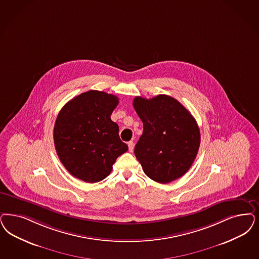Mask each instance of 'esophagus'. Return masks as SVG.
<instances>
[{"label":"esophagus","mask_w":259,"mask_h":259,"mask_svg":"<svg viewBox=\"0 0 259 259\" xmlns=\"http://www.w3.org/2000/svg\"><path fill=\"white\" fill-rule=\"evenodd\" d=\"M134 143L133 142H129L128 143V147H129V151L130 152H133V150H134Z\"/></svg>","instance_id":"1"}]
</instances>
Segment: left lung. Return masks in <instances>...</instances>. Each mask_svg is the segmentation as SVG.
Listing matches in <instances>:
<instances>
[{"instance_id": "1", "label": "left lung", "mask_w": 259, "mask_h": 259, "mask_svg": "<svg viewBox=\"0 0 259 259\" xmlns=\"http://www.w3.org/2000/svg\"><path fill=\"white\" fill-rule=\"evenodd\" d=\"M135 110L143 123L135 156L144 173L155 182L167 184L188 172L200 146L195 118L177 99L159 95L136 97Z\"/></svg>"}]
</instances>
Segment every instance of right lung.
I'll return each mask as SVG.
<instances>
[{"mask_svg": "<svg viewBox=\"0 0 259 259\" xmlns=\"http://www.w3.org/2000/svg\"><path fill=\"white\" fill-rule=\"evenodd\" d=\"M118 98L96 90L67 102L55 120L54 140L60 161L71 175L97 183L111 173L116 160L128 150L111 119Z\"/></svg>", "mask_w": 259, "mask_h": 259, "instance_id": "obj_1", "label": "right lung"}]
</instances>
